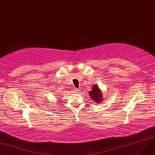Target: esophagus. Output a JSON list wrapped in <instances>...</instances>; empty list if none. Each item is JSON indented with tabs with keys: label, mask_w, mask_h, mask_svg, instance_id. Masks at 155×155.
Instances as JSON below:
<instances>
[{
	"label": "esophagus",
	"mask_w": 155,
	"mask_h": 155,
	"mask_svg": "<svg viewBox=\"0 0 155 155\" xmlns=\"http://www.w3.org/2000/svg\"><path fill=\"white\" fill-rule=\"evenodd\" d=\"M74 93H79L80 92V90L77 89V88H74Z\"/></svg>",
	"instance_id": "34e87169"
}]
</instances>
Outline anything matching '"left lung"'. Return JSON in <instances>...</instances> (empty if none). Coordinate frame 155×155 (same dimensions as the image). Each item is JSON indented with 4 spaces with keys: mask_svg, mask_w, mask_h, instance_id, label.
I'll return each instance as SVG.
<instances>
[{
    "mask_svg": "<svg viewBox=\"0 0 155 155\" xmlns=\"http://www.w3.org/2000/svg\"><path fill=\"white\" fill-rule=\"evenodd\" d=\"M92 90H91L90 93V96L91 99L96 102V103H100L103 101V95L101 91L97 85L92 86Z\"/></svg>",
    "mask_w": 155,
    "mask_h": 155,
    "instance_id": "left-lung-1",
    "label": "left lung"
}]
</instances>
